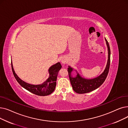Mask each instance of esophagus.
I'll return each instance as SVG.
<instances>
[{
    "instance_id": "34e87169",
    "label": "esophagus",
    "mask_w": 128,
    "mask_h": 128,
    "mask_svg": "<svg viewBox=\"0 0 128 128\" xmlns=\"http://www.w3.org/2000/svg\"><path fill=\"white\" fill-rule=\"evenodd\" d=\"M61 62H62V64H65L66 62V58H62V60H61Z\"/></svg>"
}]
</instances>
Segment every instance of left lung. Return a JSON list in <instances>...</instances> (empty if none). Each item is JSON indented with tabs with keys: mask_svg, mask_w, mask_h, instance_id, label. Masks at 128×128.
I'll return each mask as SVG.
<instances>
[{
	"mask_svg": "<svg viewBox=\"0 0 128 128\" xmlns=\"http://www.w3.org/2000/svg\"><path fill=\"white\" fill-rule=\"evenodd\" d=\"M105 40L108 48V61L105 69L100 76L92 79H86L81 77L78 73H77L76 76L73 78L71 76V72L73 71V68L69 66L68 71L69 79L72 88L76 93L78 94H84L90 92L91 91L98 88L106 80L109 72V66H110V50L108 42L106 38Z\"/></svg>",
	"mask_w": 128,
	"mask_h": 128,
	"instance_id": "left-lung-1",
	"label": "left lung"
}]
</instances>
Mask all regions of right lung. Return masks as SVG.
<instances>
[{
    "mask_svg": "<svg viewBox=\"0 0 128 128\" xmlns=\"http://www.w3.org/2000/svg\"><path fill=\"white\" fill-rule=\"evenodd\" d=\"M11 68L14 76L18 82L29 92L38 96H46L52 93L56 86V80L59 71L62 68L60 62L52 65L50 68L48 72L50 76L43 83L40 85H32L26 83L20 79L15 73L11 61Z\"/></svg>",
    "mask_w": 128,
    "mask_h": 128,
    "instance_id": "right-lung-1",
    "label": "right lung"
}]
</instances>
